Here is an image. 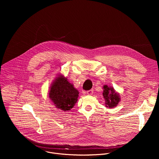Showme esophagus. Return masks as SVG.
<instances>
[{"instance_id": "1", "label": "esophagus", "mask_w": 159, "mask_h": 159, "mask_svg": "<svg viewBox=\"0 0 159 159\" xmlns=\"http://www.w3.org/2000/svg\"><path fill=\"white\" fill-rule=\"evenodd\" d=\"M93 89H91V90H89V91H87L86 93H87L88 95H92V93H93Z\"/></svg>"}]
</instances>
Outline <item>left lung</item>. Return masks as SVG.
Segmentation results:
<instances>
[{"label":"left lung","instance_id":"8db88e82","mask_svg":"<svg viewBox=\"0 0 159 159\" xmlns=\"http://www.w3.org/2000/svg\"><path fill=\"white\" fill-rule=\"evenodd\" d=\"M103 95L106 101V107L110 108L116 107L120 101V98L115 92L113 88H109L107 85L103 86Z\"/></svg>","mask_w":159,"mask_h":159}]
</instances>
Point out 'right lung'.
I'll use <instances>...</instances> for the list:
<instances>
[{"mask_svg":"<svg viewBox=\"0 0 159 159\" xmlns=\"http://www.w3.org/2000/svg\"><path fill=\"white\" fill-rule=\"evenodd\" d=\"M79 92L70 84L67 78L60 76L53 83L49 97L56 107L61 110L67 111L74 107L78 100Z\"/></svg>","mask_w":159,"mask_h":159,"instance_id":"add662e5","label":"right lung"}]
</instances>
